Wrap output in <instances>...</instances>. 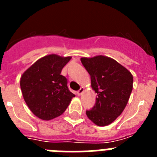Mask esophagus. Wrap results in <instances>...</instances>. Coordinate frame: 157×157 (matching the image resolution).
I'll use <instances>...</instances> for the list:
<instances>
[{"label": "esophagus", "instance_id": "esophagus-1", "mask_svg": "<svg viewBox=\"0 0 157 157\" xmlns=\"http://www.w3.org/2000/svg\"><path fill=\"white\" fill-rule=\"evenodd\" d=\"M83 92H84V88H83V87H82V88L80 89L78 91L77 94H78V96H81L82 94H83Z\"/></svg>", "mask_w": 157, "mask_h": 157}]
</instances>
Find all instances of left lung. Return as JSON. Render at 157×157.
<instances>
[{"label": "left lung", "mask_w": 157, "mask_h": 157, "mask_svg": "<svg viewBox=\"0 0 157 157\" xmlns=\"http://www.w3.org/2000/svg\"><path fill=\"white\" fill-rule=\"evenodd\" d=\"M81 62L90 75L91 87L98 94L96 104L86 111L87 117L96 125H109L121 115L133 89L132 74L109 56L82 57Z\"/></svg>", "instance_id": "1"}]
</instances>
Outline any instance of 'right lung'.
Segmentation results:
<instances>
[{
  "instance_id": "add662e5",
  "label": "right lung",
  "mask_w": 157,
  "mask_h": 157,
  "mask_svg": "<svg viewBox=\"0 0 157 157\" xmlns=\"http://www.w3.org/2000/svg\"><path fill=\"white\" fill-rule=\"evenodd\" d=\"M71 59L49 54L37 59L23 72L20 88L25 102L33 114L42 120L62 115L75 96L67 88V80L60 75Z\"/></svg>"
}]
</instances>
